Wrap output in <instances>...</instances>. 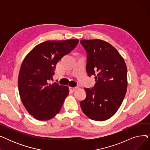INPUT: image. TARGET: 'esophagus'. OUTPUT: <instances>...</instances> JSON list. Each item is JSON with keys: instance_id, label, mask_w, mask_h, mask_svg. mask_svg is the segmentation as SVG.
<instances>
[{"instance_id": "esophagus-1", "label": "esophagus", "mask_w": 150, "mask_h": 150, "mask_svg": "<svg viewBox=\"0 0 150 150\" xmlns=\"http://www.w3.org/2000/svg\"><path fill=\"white\" fill-rule=\"evenodd\" d=\"M77 89V88H76V87H70V91H72V92H74L75 91H76V89Z\"/></svg>"}]
</instances>
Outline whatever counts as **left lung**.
<instances>
[{"label": "left lung", "mask_w": 150, "mask_h": 150, "mask_svg": "<svg viewBox=\"0 0 150 150\" xmlns=\"http://www.w3.org/2000/svg\"><path fill=\"white\" fill-rule=\"evenodd\" d=\"M87 52L86 71L95 76L92 89L84 88L86 98L80 102L89 119L104 121L113 116L121 106L127 90V67L114 47L100 39L81 40Z\"/></svg>", "instance_id": "1"}]
</instances>
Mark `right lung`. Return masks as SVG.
Here are the masks:
<instances>
[{"label": "right lung", "instance_id": "right-lung-1", "mask_svg": "<svg viewBox=\"0 0 150 150\" xmlns=\"http://www.w3.org/2000/svg\"><path fill=\"white\" fill-rule=\"evenodd\" d=\"M78 42L47 41L35 46L23 59L18 76L19 95L27 111L36 120H50L60 111L69 88L49 81L57 62Z\"/></svg>", "mask_w": 150, "mask_h": 150}]
</instances>
